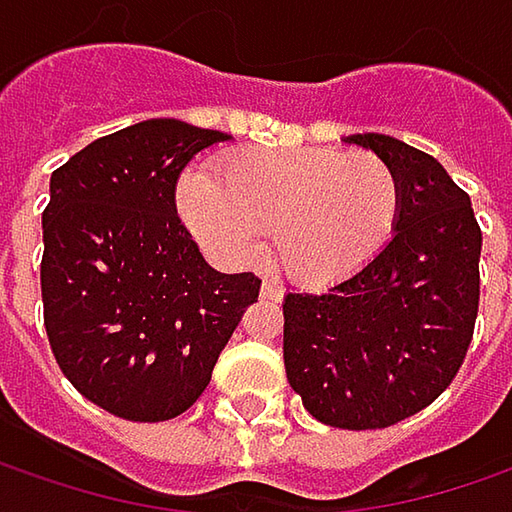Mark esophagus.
<instances>
[{
  "label": "esophagus",
  "instance_id": "esophagus-1",
  "mask_svg": "<svg viewBox=\"0 0 512 512\" xmlns=\"http://www.w3.org/2000/svg\"><path fill=\"white\" fill-rule=\"evenodd\" d=\"M260 298L280 300L283 298V286H280V283H275V280H263V286H260Z\"/></svg>",
  "mask_w": 512,
  "mask_h": 512
}]
</instances>
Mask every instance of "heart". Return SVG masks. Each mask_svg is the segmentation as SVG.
Masks as SVG:
<instances>
[{
    "label": "heart",
    "mask_w": 512,
    "mask_h": 512,
    "mask_svg": "<svg viewBox=\"0 0 512 512\" xmlns=\"http://www.w3.org/2000/svg\"><path fill=\"white\" fill-rule=\"evenodd\" d=\"M191 234L226 263H252L272 237L280 269L306 286L352 278L387 249L401 214L395 171L341 148L240 151L194 168L177 189Z\"/></svg>",
    "instance_id": "obj_1"
}]
</instances>
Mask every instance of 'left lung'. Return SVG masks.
Returning a JSON list of instances; mask_svg holds the SVG:
<instances>
[{"label": "left lung", "instance_id": "1", "mask_svg": "<svg viewBox=\"0 0 512 512\" xmlns=\"http://www.w3.org/2000/svg\"><path fill=\"white\" fill-rule=\"evenodd\" d=\"M401 186L387 249L326 292L283 300V364L309 415L381 430L453 384L478 315L481 229L444 166L387 134H352Z\"/></svg>", "mask_w": 512, "mask_h": 512}]
</instances>
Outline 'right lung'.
Returning a JSON list of instances; mask_svg holds the SVG:
<instances>
[{"label": "right lung", "instance_id": "add662e5", "mask_svg": "<svg viewBox=\"0 0 512 512\" xmlns=\"http://www.w3.org/2000/svg\"><path fill=\"white\" fill-rule=\"evenodd\" d=\"M232 140L180 120L100 137L51 174L42 212L45 332L62 375L125 421L186 412L260 292L212 269L177 217L191 157Z\"/></svg>", "mask_w": 512, "mask_h": 512}]
</instances>
